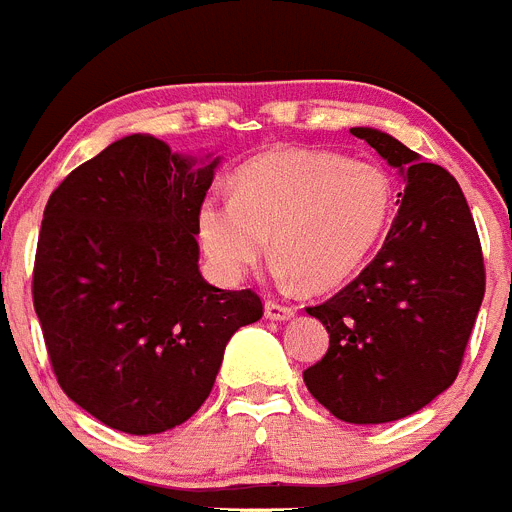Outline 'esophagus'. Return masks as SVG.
<instances>
[{
	"label": "esophagus",
	"mask_w": 512,
	"mask_h": 512,
	"mask_svg": "<svg viewBox=\"0 0 512 512\" xmlns=\"http://www.w3.org/2000/svg\"><path fill=\"white\" fill-rule=\"evenodd\" d=\"M297 307L295 305H284V302H277V300H269L264 305V315L269 320H289L295 318Z\"/></svg>",
	"instance_id": "1"
}]
</instances>
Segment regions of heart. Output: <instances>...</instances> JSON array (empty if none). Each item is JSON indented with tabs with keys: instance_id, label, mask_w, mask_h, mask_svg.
I'll use <instances>...</instances> for the list:
<instances>
[{
	"instance_id": "1",
	"label": "heart",
	"mask_w": 512,
	"mask_h": 512,
	"mask_svg": "<svg viewBox=\"0 0 512 512\" xmlns=\"http://www.w3.org/2000/svg\"><path fill=\"white\" fill-rule=\"evenodd\" d=\"M233 200L197 212L202 251L223 279H243L269 248L282 274L307 289L351 279L395 215L390 171L315 148H271L233 174Z\"/></svg>"
}]
</instances>
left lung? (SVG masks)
<instances>
[{"label":"left lung","instance_id":"left-lung-1","mask_svg":"<svg viewBox=\"0 0 512 512\" xmlns=\"http://www.w3.org/2000/svg\"><path fill=\"white\" fill-rule=\"evenodd\" d=\"M351 135L400 169L405 192L372 264L323 305L307 307L330 343L302 379L338 420L390 423L454 384L485 297V259L449 171L423 164L382 130Z\"/></svg>","mask_w":512,"mask_h":512}]
</instances>
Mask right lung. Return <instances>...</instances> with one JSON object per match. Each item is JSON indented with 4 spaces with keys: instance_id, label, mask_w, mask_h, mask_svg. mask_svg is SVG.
Listing matches in <instances>:
<instances>
[{
    "instance_id": "obj_1",
    "label": "right lung",
    "mask_w": 512,
    "mask_h": 512,
    "mask_svg": "<svg viewBox=\"0 0 512 512\" xmlns=\"http://www.w3.org/2000/svg\"><path fill=\"white\" fill-rule=\"evenodd\" d=\"M220 158L115 140L45 205L33 305L61 390L115 431H169L202 408L225 343L264 315L253 289L200 274L197 212Z\"/></svg>"
}]
</instances>
